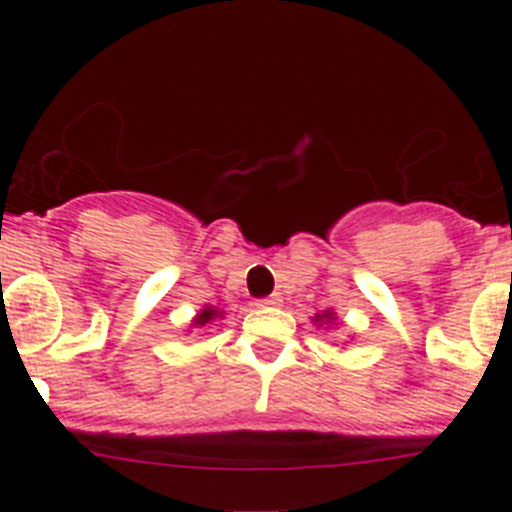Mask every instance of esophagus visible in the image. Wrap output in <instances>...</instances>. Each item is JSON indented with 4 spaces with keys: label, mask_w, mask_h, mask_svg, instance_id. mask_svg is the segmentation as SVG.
Instances as JSON below:
<instances>
[{
    "label": "esophagus",
    "mask_w": 512,
    "mask_h": 512,
    "mask_svg": "<svg viewBox=\"0 0 512 512\" xmlns=\"http://www.w3.org/2000/svg\"><path fill=\"white\" fill-rule=\"evenodd\" d=\"M279 305H282V295H271L256 302V307H279Z\"/></svg>",
    "instance_id": "esophagus-1"
}]
</instances>
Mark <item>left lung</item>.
I'll return each mask as SVG.
<instances>
[{
    "label": "left lung",
    "instance_id": "1",
    "mask_svg": "<svg viewBox=\"0 0 512 512\" xmlns=\"http://www.w3.org/2000/svg\"><path fill=\"white\" fill-rule=\"evenodd\" d=\"M336 320H338L336 312L323 310V312H318L315 318H312V323H315V328H333V325H336Z\"/></svg>",
    "mask_w": 512,
    "mask_h": 512
}]
</instances>
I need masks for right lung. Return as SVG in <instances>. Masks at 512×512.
Masks as SVG:
<instances>
[{"instance_id": "obj_1", "label": "right lung", "mask_w": 512, "mask_h": 512, "mask_svg": "<svg viewBox=\"0 0 512 512\" xmlns=\"http://www.w3.org/2000/svg\"><path fill=\"white\" fill-rule=\"evenodd\" d=\"M223 318H225V312L220 310V307L205 305L200 312H197V315H194L192 320H189L187 333H192V328H207V325L217 323V320H223Z\"/></svg>"}]
</instances>
